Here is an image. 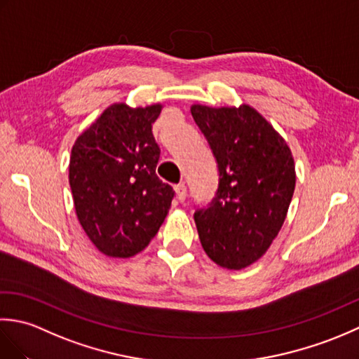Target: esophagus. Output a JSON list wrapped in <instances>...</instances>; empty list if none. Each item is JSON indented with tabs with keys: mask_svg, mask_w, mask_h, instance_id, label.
Listing matches in <instances>:
<instances>
[{
	"mask_svg": "<svg viewBox=\"0 0 359 359\" xmlns=\"http://www.w3.org/2000/svg\"><path fill=\"white\" fill-rule=\"evenodd\" d=\"M174 189H175V194H177V199L180 202H184L187 199V187H185V184H177L174 187Z\"/></svg>",
	"mask_w": 359,
	"mask_h": 359,
	"instance_id": "34e87169",
	"label": "esophagus"
}]
</instances>
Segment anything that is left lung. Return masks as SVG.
Segmentation results:
<instances>
[{"mask_svg": "<svg viewBox=\"0 0 359 359\" xmlns=\"http://www.w3.org/2000/svg\"><path fill=\"white\" fill-rule=\"evenodd\" d=\"M191 114L219 170L216 196L194 222L205 253L228 270L256 262L271 245L292 202L296 172L285 140L248 104Z\"/></svg>", "mask_w": 359, "mask_h": 359, "instance_id": "left-lung-1", "label": "left lung"}]
</instances>
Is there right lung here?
Segmentation results:
<instances>
[{
  "instance_id": "1",
  "label": "right lung",
  "mask_w": 359,
  "mask_h": 359,
  "mask_svg": "<svg viewBox=\"0 0 359 359\" xmlns=\"http://www.w3.org/2000/svg\"><path fill=\"white\" fill-rule=\"evenodd\" d=\"M162 104L114 103L75 140L69 185L80 225L98 251L131 257L157 234L174 199L157 177L152 135Z\"/></svg>"
}]
</instances>
